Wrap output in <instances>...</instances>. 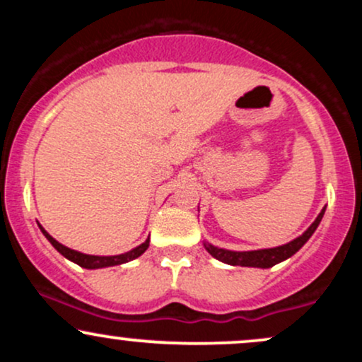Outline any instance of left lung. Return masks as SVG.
<instances>
[{"label": "left lung", "instance_id": "1", "mask_svg": "<svg viewBox=\"0 0 362 362\" xmlns=\"http://www.w3.org/2000/svg\"><path fill=\"white\" fill-rule=\"evenodd\" d=\"M323 214H325V207L322 209V213L318 214V218L311 223V226L305 231L301 236H298L293 242L281 245L276 248H264V250H252V252H233V250H224V248H218L211 243H204L206 250L214 257V259L224 262V264L230 265H242V267H260V269H269L272 265L279 264V262L289 259L291 255H294L300 248L310 240V236L315 233V230L318 228L320 221H322Z\"/></svg>", "mask_w": 362, "mask_h": 362}]
</instances>
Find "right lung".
Wrapping results in <instances>:
<instances>
[{
	"instance_id": "add662e5",
	"label": "right lung",
	"mask_w": 362,
	"mask_h": 362,
	"mask_svg": "<svg viewBox=\"0 0 362 362\" xmlns=\"http://www.w3.org/2000/svg\"><path fill=\"white\" fill-rule=\"evenodd\" d=\"M39 226H40V224H39ZM40 230H42V233H44L45 238H47L49 242L52 243V247L56 248V250L59 252L61 255H64L68 260H71V262H74V264H78V265H80V267H85V269H102V267H112V265L126 264V262L134 260V259H138L139 255H143V253L146 252V248L149 247V238H148L146 242L141 243L139 247L132 248L131 252L120 253V255H112V257L86 255V253L71 250V248H68V247H64V245H61L59 242H57V240H54L52 236L49 235L42 226H40Z\"/></svg>"
}]
</instances>
